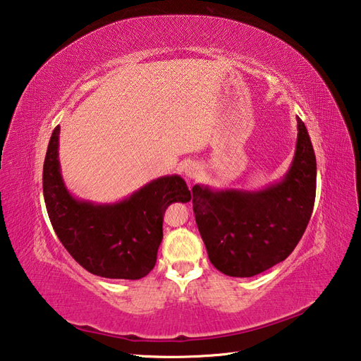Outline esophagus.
I'll return each mask as SVG.
<instances>
[{"mask_svg": "<svg viewBox=\"0 0 361 361\" xmlns=\"http://www.w3.org/2000/svg\"><path fill=\"white\" fill-rule=\"evenodd\" d=\"M183 174H185L190 180L199 179V178H201V174H202V166L199 165L197 162H190L185 166V170H183Z\"/></svg>", "mask_w": 361, "mask_h": 361, "instance_id": "obj_1", "label": "esophagus"}]
</instances>
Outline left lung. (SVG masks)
<instances>
[{
	"instance_id": "left-lung-1",
	"label": "left lung",
	"mask_w": 361,
	"mask_h": 361,
	"mask_svg": "<svg viewBox=\"0 0 361 361\" xmlns=\"http://www.w3.org/2000/svg\"><path fill=\"white\" fill-rule=\"evenodd\" d=\"M289 170L261 190L212 188L196 183L193 210L208 258L224 275L248 278L289 256L314 210L317 159L300 117Z\"/></svg>"
}]
</instances>
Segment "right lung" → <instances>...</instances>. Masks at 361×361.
I'll return each instance as SVG.
<instances>
[{"mask_svg":"<svg viewBox=\"0 0 361 361\" xmlns=\"http://www.w3.org/2000/svg\"><path fill=\"white\" fill-rule=\"evenodd\" d=\"M60 126L54 130L43 166L47 214L61 244L92 275L140 279L153 270L168 205L190 202L179 174L162 176L117 202L78 199L68 190L59 159Z\"/></svg>","mask_w":361,"mask_h":361,"instance_id":"right-lung-1","label":"right lung"}]
</instances>
